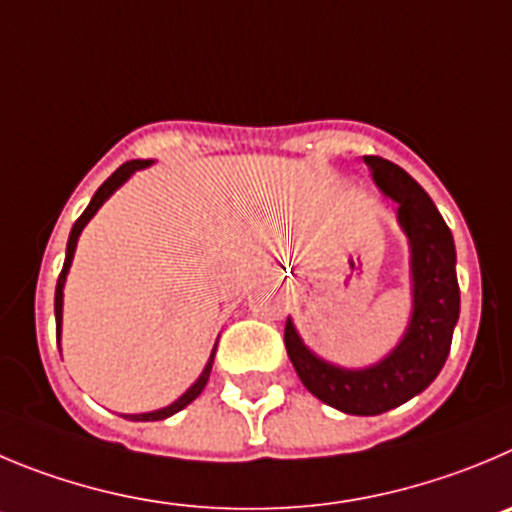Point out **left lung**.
Wrapping results in <instances>:
<instances>
[{
  "label": "left lung",
  "instance_id": "left-lung-1",
  "mask_svg": "<svg viewBox=\"0 0 512 512\" xmlns=\"http://www.w3.org/2000/svg\"><path fill=\"white\" fill-rule=\"evenodd\" d=\"M376 184L399 204V222L412 242L414 313L404 341L389 358L364 371L326 364L303 346L293 323H285V348L305 389L328 407L374 417L427 389L442 371L460 318L455 242L427 191L391 161L364 156Z\"/></svg>",
  "mask_w": 512,
  "mask_h": 512
}]
</instances>
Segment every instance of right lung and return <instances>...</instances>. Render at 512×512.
<instances>
[{"mask_svg": "<svg viewBox=\"0 0 512 512\" xmlns=\"http://www.w3.org/2000/svg\"><path fill=\"white\" fill-rule=\"evenodd\" d=\"M148 164H151V161L133 159V161H126V164H123V166H118V169L113 171V174L108 176V179H105L103 184H100V189L95 191V197L90 199L88 209H85V212L80 214V217H78V222H75V224H73V229H70L68 252H65V265H62V272H60V278H57V288H55V321H57V333H60V321H62V285H65V275H68V270H70V262H73V252H75V245H78V237H80V232H83V227H85V224L90 222V217H93V214L98 212V209H100V204H103L105 199L111 197L113 191H116L118 186H121L123 181H126L128 176L133 174V171H138V169H146ZM214 348H217V346H214ZM212 358H214V351H212ZM212 358H209L207 369L202 371V376H199V379H197V384L191 386V389L186 391V394L181 396V399H176L174 404H169V407L159 409V412H148V414H126V419H133V422H159V419H166V417H171V414L181 412V409H184L186 404H191V401L197 399V396L202 394V389H204V386H207L209 371H212Z\"/></svg>", "mask_w": 512, "mask_h": 512, "instance_id": "add662e5", "label": "right lung"}]
</instances>
